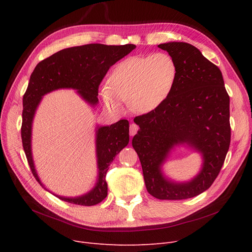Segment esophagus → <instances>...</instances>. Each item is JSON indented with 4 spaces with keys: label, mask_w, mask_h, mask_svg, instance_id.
<instances>
[{
    "label": "esophagus",
    "mask_w": 252,
    "mask_h": 252,
    "mask_svg": "<svg viewBox=\"0 0 252 252\" xmlns=\"http://www.w3.org/2000/svg\"><path fill=\"white\" fill-rule=\"evenodd\" d=\"M138 130H139V126L136 124H131L129 126V135L130 136H135Z\"/></svg>",
    "instance_id": "esophagus-1"
}]
</instances>
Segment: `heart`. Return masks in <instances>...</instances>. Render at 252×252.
Wrapping results in <instances>:
<instances>
[{"instance_id": "heart-1", "label": "heart", "mask_w": 252, "mask_h": 252, "mask_svg": "<svg viewBox=\"0 0 252 252\" xmlns=\"http://www.w3.org/2000/svg\"><path fill=\"white\" fill-rule=\"evenodd\" d=\"M177 75V63L167 53L131 56L115 65L101 99L112 112H121L128 101L131 110L147 113L166 100Z\"/></svg>"}]
</instances>
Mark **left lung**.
Instances as JSON below:
<instances>
[{"label":"left lung","instance_id":"obj_1","mask_svg":"<svg viewBox=\"0 0 252 252\" xmlns=\"http://www.w3.org/2000/svg\"><path fill=\"white\" fill-rule=\"evenodd\" d=\"M177 63L178 75L166 100L135 117L140 126L133 147L142 164L146 189L161 200H182L207 190L224 162L231 141L230 97L222 74L196 47L183 42L158 45ZM187 143L203 155V168L189 182L168 180L161 166L169 151Z\"/></svg>","mask_w":252,"mask_h":252}]
</instances>
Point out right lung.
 Returning <instances> with one entry per match:
<instances>
[{"mask_svg": "<svg viewBox=\"0 0 252 252\" xmlns=\"http://www.w3.org/2000/svg\"><path fill=\"white\" fill-rule=\"evenodd\" d=\"M135 48L133 44L123 46L89 44L71 47L55 53L35 66L23 95L21 139L32 173L43 188L45 187L36 174L32 154V121L43 96L58 89H73L77 90L78 94L90 105H97L98 89L102 79L113 64ZM128 127L126 119L111 126L97 127L98 180L89 193L78 197L54 195L63 201L85 206L98 204L105 199L107 196L106 174L113 158L128 144Z\"/></svg>", "mask_w": 252, "mask_h": 252, "instance_id": "add662e5", "label": "right lung"}]
</instances>
